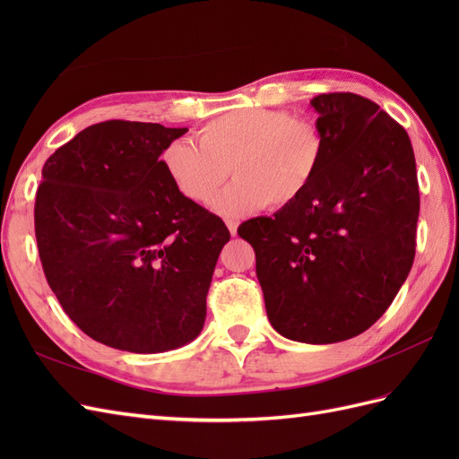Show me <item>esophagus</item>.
I'll list each match as a JSON object with an SVG mask.
<instances>
[{"label": "esophagus", "instance_id": "34e87169", "mask_svg": "<svg viewBox=\"0 0 459 459\" xmlns=\"http://www.w3.org/2000/svg\"><path fill=\"white\" fill-rule=\"evenodd\" d=\"M226 224H228V230H230V233L233 235V238H235V235H238V228H239V221H235V220H228L226 221Z\"/></svg>", "mask_w": 459, "mask_h": 459}]
</instances>
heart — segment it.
Returning a JSON list of instances; mask_svg holds the SVG:
<instances>
[{"label": "heart", "instance_id": "b5f03b06", "mask_svg": "<svg viewBox=\"0 0 459 459\" xmlns=\"http://www.w3.org/2000/svg\"><path fill=\"white\" fill-rule=\"evenodd\" d=\"M197 142L199 147L184 140L166 145L162 166L174 187L201 204L216 195L231 169L235 182L212 204L226 218L295 204L325 157L316 122L273 108L231 110L208 122Z\"/></svg>", "mask_w": 459, "mask_h": 459}]
</instances>
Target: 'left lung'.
Listing matches in <instances>:
<instances>
[{"label":"left lung","instance_id":"left-lung-1","mask_svg":"<svg viewBox=\"0 0 459 459\" xmlns=\"http://www.w3.org/2000/svg\"><path fill=\"white\" fill-rule=\"evenodd\" d=\"M325 157L310 189L239 226L272 327L308 344L352 339L391 307L415 256L420 187L406 130L362 95L310 101Z\"/></svg>","mask_w":459,"mask_h":459}]
</instances>
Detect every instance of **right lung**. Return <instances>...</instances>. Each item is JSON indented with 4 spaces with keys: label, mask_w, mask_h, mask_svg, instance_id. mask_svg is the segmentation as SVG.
Instances as JSON below:
<instances>
[{
    "label": "right lung",
    "mask_w": 459,
    "mask_h": 459,
    "mask_svg": "<svg viewBox=\"0 0 459 459\" xmlns=\"http://www.w3.org/2000/svg\"><path fill=\"white\" fill-rule=\"evenodd\" d=\"M186 132L93 124L41 170L34 224L48 283L68 317L110 349L157 354L203 331L230 231L164 170L162 151Z\"/></svg>",
    "instance_id": "right-lung-1"
}]
</instances>
